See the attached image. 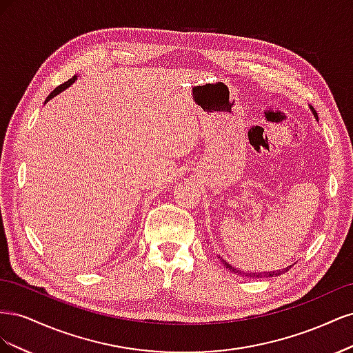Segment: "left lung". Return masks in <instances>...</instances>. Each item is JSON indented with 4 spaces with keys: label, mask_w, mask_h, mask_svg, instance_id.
Here are the masks:
<instances>
[{
    "label": "left lung",
    "mask_w": 353,
    "mask_h": 353,
    "mask_svg": "<svg viewBox=\"0 0 353 353\" xmlns=\"http://www.w3.org/2000/svg\"><path fill=\"white\" fill-rule=\"evenodd\" d=\"M311 109H312V108H311ZM312 113H314V116L318 119L316 112H315L314 109H312ZM221 261H222L223 265L227 266V268H228L230 271L236 272L237 275H240V276H254V279H262V276H279V275H281L284 271H287L288 268H290V266H288V268H284V270H280V271H270V272H244V271H239V270H236V268H232V266H231L228 262L223 261L222 258H221Z\"/></svg>",
    "instance_id": "1"
}]
</instances>
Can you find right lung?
<instances>
[{
    "instance_id": "1",
    "label": "right lung",
    "mask_w": 353,
    "mask_h": 353,
    "mask_svg": "<svg viewBox=\"0 0 353 353\" xmlns=\"http://www.w3.org/2000/svg\"><path fill=\"white\" fill-rule=\"evenodd\" d=\"M77 74H74V77H72L69 81H66L65 83H61V85H59V87L54 90V91H52L50 95H48V97H47V101L50 100V99H52V97H54V95H57V94H60L61 91H65L68 87H70V85L74 82V81H77Z\"/></svg>"
}]
</instances>
